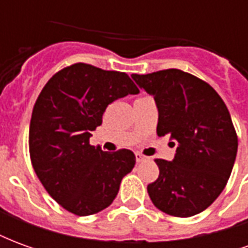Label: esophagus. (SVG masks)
I'll return each instance as SVG.
<instances>
[{
  "label": "esophagus",
  "instance_id": "1",
  "mask_svg": "<svg viewBox=\"0 0 248 248\" xmlns=\"http://www.w3.org/2000/svg\"><path fill=\"white\" fill-rule=\"evenodd\" d=\"M135 159H137V162L140 163V162H145L149 159V156L143 155V154H140V153H135Z\"/></svg>",
  "mask_w": 248,
  "mask_h": 248
}]
</instances>
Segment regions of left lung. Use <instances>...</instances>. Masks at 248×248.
Listing matches in <instances>:
<instances>
[{"label":"left lung","instance_id":"left-lung-1","mask_svg":"<svg viewBox=\"0 0 248 248\" xmlns=\"http://www.w3.org/2000/svg\"><path fill=\"white\" fill-rule=\"evenodd\" d=\"M131 77L155 99L156 134L177 146L172 162L155 159L159 177L147 186L151 202L178 218L202 213L223 191L236 158L229 108L207 82L179 69Z\"/></svg>","mask_w":248,"mask_h":248}]
</instances>
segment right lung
Wrapping results in <instances>:
<instances>
[{
    "label": "right lung",
    "instance_id": "right-lung-1",
    "mask_svg": "<svg viewBox=\"0 0 248 248\" xmlns=\"http://www.w3.org/2000/svg\"><path fill=\"white\" fill-rule=\"evenodd\" d=\"M138 93L126 73L82 62L56 73L40 93L30 119V159L42 186L69 213L86 217L108 207L133 170V151L106 153L89 140L110 103Z\"/></svg>",
    "mask_w": 248,
    "mask_h": 248
}]
</instances>
